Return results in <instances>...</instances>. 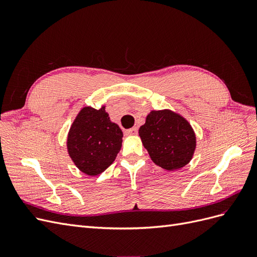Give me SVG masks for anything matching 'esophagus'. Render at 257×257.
<instances>
[{
    "instance_id": "34e87169",
    "label": "esophagus",
    "mask_w": 257,
    "mask_h": 257,
    "mask_svg": "<svg viewBox=\"0 0 257 257\" xmlns=\"http://www.w3.org/2000/svg\"><path fill=\"white\" fill-rule=\"evenodd\" d=\"M138 133V128L137 127H132L130 130L125 131V134L126 135H136Z\"/></svg>"
}]
</instances>
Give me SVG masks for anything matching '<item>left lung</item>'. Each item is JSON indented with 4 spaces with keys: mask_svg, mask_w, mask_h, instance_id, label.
Listing matches in <instances>:
<instances>
[{
    "mask_svg": "<svg viewBox=\"0 0 257 257\" xmlns=\"http://www.w3.org/2000/svg\"><path fill=\"white\" fill-rule=\"evenodd\" d=\"M138 133L154 164L169 172L189 164L196 149L191 124L170 109L150 111Z\"/></svg>",
    "mask_w": 257,
    "mask_h": 257,
    "instance_id": "obj_1",
    "label": "left lung"
}]
</instances>
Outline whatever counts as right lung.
<instances>
[{"label":"right lung","instance_id":"obj_1","mask_svg":"<svg viewBox=\"0 0 257 257\" xmlns=\"http://www.w3.org/2000/svg\"><path fill=\"white\" fill-rule=\"evenodd\" d=\"M123 133L103 105L99 109L82 107L68 131L69 158L81 173L97 176L114 162L122 146Z\"/></svg>","mask_w":257,"mask_h":257}]
</instances>
